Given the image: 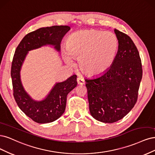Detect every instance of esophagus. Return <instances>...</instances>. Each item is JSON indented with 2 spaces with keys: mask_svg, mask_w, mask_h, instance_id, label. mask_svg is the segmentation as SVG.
Returning a JSON list of instances; mask_svg holds the SVG:
<instances>
[{
  "mask_svg": "<svg viewBox=\"0 0 155 155\" xmlns=\"http://www.w3.org/2000/svg\"><path fill=\"white\" fill-rule=\"evenodd\" d=\"M77 83H78V84H80V85H83L85 83L84 82V80L83 78H82L78 77L77 78Z\"/></svg>",
  "mask_w": 155,
  "mask_h": 155,
  "instance_id": "34e87169",
  "label": "esophagus"
}]
</instances>
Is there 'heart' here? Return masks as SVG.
<instances>
[{
    "label": "heart",
    "instance_id": "heart-1",
    "mask_svg": "<svg viewBox=\"0 0 155 155\" xmlns=\"http://www.w3.org/2000/svg\"><path fill=\"white\" fill-rule=\"evenodd\" d=\"M118 48L117 37L111 32L82 30L69 37L64 61L72 66L73 58H78L82 71L89 75H98L111 67Z\"/></svg>",
    "mask_w": 155,
    "mask_h": 155
}]
</instances>
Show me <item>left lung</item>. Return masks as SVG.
Returning a JSON list of instances; mask_svg holds the SVG:
<instances>
[{"label":"left lung","instance_id":"left-lung-1","mask_svg":"<svg viewBox=\"0 0 155 155\" xmlns=\"http://www.w3.org/2000/svg\"><path fill=\"white\" fill-rule=\"evenodd\" d=\"M118 42L115 59L101 76L85 80L89 111L97 120L113 123L134 106L142 77L138 49L127 35L114 29Z\"/></svg>","mask_w":155,"mask_h":155}]
</instances>
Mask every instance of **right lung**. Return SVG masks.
<instances>
[{
	"instance_id": "add662e5",
	"label": "right lung",
	"mask_w": 155,
	"mask_h": 155,
	"mask_svg": "<svg viewBox=\"0 0 155 155\" xmlns=\"http://www.w3.org/2000/svg\"><path fill=\"white\" fill-rule=\"evenodd\" d=\"M69 29L70 27L68 26L39 28L27 34L15 52L11 69L13 96L19 108L35 122H52L62 116L66 109L68 94L77 85V75L73 74L66 81L56 83L46 98L37 101L22 86L20 74L22 64L28 51L43 46L51 45L59 52L62 39Z\"/></svg>"
}]
</instances>
